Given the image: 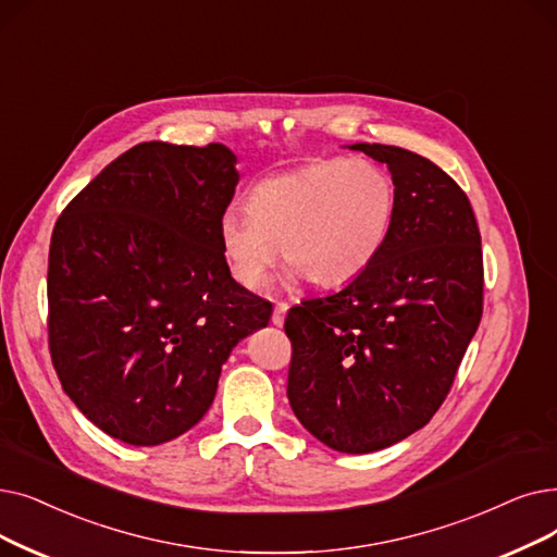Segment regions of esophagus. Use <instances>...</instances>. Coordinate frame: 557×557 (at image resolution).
<instances>
[{
  "instance_id": "esophagus-1",
  "label": "esophagus",
  "mask_w": 557,
  "mask_h": 557,
  "mask_svg": "<svg viewBox=\"0 0 557 557\" xmlns=\"http://www.w3.org/2000/svg\"><path fill=\"white\" fill-rule=\"evenodd\" d=\"M286 311H288V302H277V305H275V311H273V325H277V327H282V325H284Z\"/></svg>"
}]
</instances>
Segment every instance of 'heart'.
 Returning <instances> with one entry per match:
<instances>
[{
  "label": "heart",
  "instance_id": "heart-1",
  "mask_svg": "<svg viewBox=\"0 0 557 557\" xmlns=\"http://www.w3.org/2000/svg\"><path fill=\"white\" fill-rule=\"evenodd\" d=\"M246 211H227L219 223L223 261L240 286L263 284L280 246L292 273L317 286H342L389 238L396 186L369 159H321L259 180Z\"/></svg>",
  "mask_w": 557,
  "mask_h": 557
}]
</instances>
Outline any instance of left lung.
<instances>
[{
  "label": "left lung",
  "mask_w": 557,
  "mask_h": 557,
  "mask_svg": "<svg viewBox=\"0 0 557 557\" xmlns=\"http://www.w3.org/2000/svg\"><path fill=\"white\" fill-rule=\"evenodd\" d=\"M350 150L389 168V238L342 292L288 309L284 332L294 414L359 455L409 437L446 400L482 317V248L467 193L440 165L396 145Z\"/></svg>",
  "instance_id": "1"
}]
</instances>
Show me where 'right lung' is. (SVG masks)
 Instances as JSON below:
<instances>
[{"instance_id": "right-lung-1", "label": "right lung", "mask_w": 557, "mask_h": 557, "mask_svg": "<svg viewBox=\"0 0 557 557\" xmlns=\"http://www.w3.org/2000/svg\"><path fill=\"white\" fill-rule=\"evenodd\" d=\"M236 157L138 143L63 209L47 269V334L63 392L132 446H159L213 403L232 348L271 321L219 246Z\"/></svg>"}]
</instances>
